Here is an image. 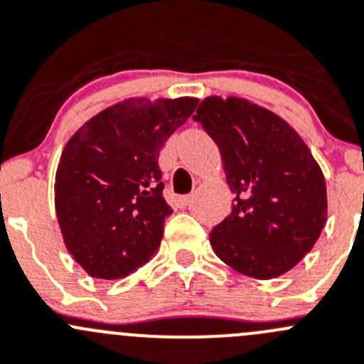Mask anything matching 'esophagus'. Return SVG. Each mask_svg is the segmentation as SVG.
<instances>
[{
    "label": "esophagus",
    "mask_w": 364,
    "mask_h": 364,
    "mask_svg": "<svg viewBox=\"0 0 364 364\" xmlns=\"http://www.w3.org/2000/svg\"><path fill=\"white\" fill-rule=\"evenodd\" d=\"M190 199H192L190 196H179L178 199H176V204H178V208H186L190 204Z\"/></svg>",
    "instance_id": "1"
}]
</instances>
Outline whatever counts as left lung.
I'll list each match as a JSON object with an SVG mask.
<instances>
[{"label": "left lung", "mask_w": 364, "mask_h": 364, "mask_svg": "<svg viewBox=\"0 0 364 364\" xmlns=\"http://www.w3.org/2000/svg\"><path fill=\"white\" fill-rule=\"evenodd\" d=\"M193 119L217 144L235 193L232 211L210 232L215 254L254 279L283 276L326 225L322 168L284 119L242 97H206Z\"/></svg>", "instance_id": "8db88e82"}]
</instances>
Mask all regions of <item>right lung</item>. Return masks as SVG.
Returning <instances> with one entry per match:
<instances>
[{
	"label": "right lung",
	"instance_id": "obj_1",
	"mask_svg": "<svg viewBox=\"0 0 364 364\" xmlns=\"http://www.w3.org/2000/svg\"><path fill=\"white\" fill-rule=\"evenodd\" d=\"M197 103L129 97L88 119L65 144L56 218L67 250L90 277L119 279L154 257L172 213L158 156Z\"/></svg>",
	"mask_w": 364,
	"mask_h": 364
}]
</instances>
